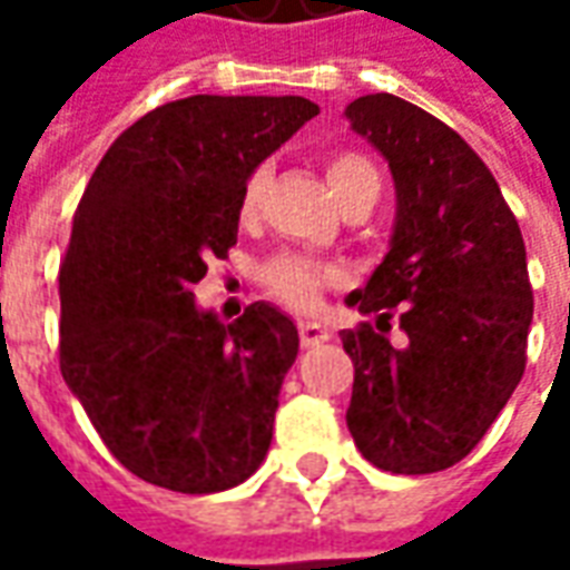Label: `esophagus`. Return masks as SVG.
<instances>
[{
    "label": "esophagus",
    "instance_id": "34e87169",
    "mask_svg": "<svg viewBox=\"0 0 570 570\" xmlns=\"http://www.w3.org/2000/svg\"><path fill=\"white\" fill-rule=\"evenodd\" d=\"M298 338H302V347H317L330 338V333L321 323H298Z\"/></svg>",
    "mask_w": 570,
    "mask_h": 570
}]
</instances>
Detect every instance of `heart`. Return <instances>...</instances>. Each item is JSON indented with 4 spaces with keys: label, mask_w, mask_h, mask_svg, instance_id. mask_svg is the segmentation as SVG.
Returning a JSON list of instances; mask_svg holds the SVG:
<instances>
[{
    "label": "heart",
    "mask_w": 570,
    "mask_h": 570,
    "mask_svg": "<svg viewBox=\"0 0 570 570\" xmlns=\"http://www.w3.org/2000/svg\"><path fill=\"white\" fill-rule=\"evenodd\" d=\"M268 176H272L268 164H259L244 179V188H240V216L244 219L259 210L262 195L268 188ZM326 179H330V188H333V195L342 207L357 198H379V174H375L370 158L360 151L330 155ZM338 277H342L338 268L311 259V256H302V253H281V256H274L262 265V284L268 286L272 296L293 305V308L317 305L323 289L338 284Z\"/></svg>",
    "instance_id": "obj_1"
}]
</instances>
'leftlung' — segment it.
Segmentation results:
<instances>
[{
    "label": "left lung",
    "instance_id": "1",
    "mask_svg": "<svg viewBox=\"0 0 570 570\" xmlns=\"http://www.w3.org/2000/svg\"><path fill=\"white\" fill-rule=\"evenodd\" d=\"M345 118L396 186L391 249L345 298L379 314L342 330L347 430L379 470L436 473L473 452L522 382L534 314L525 240L485 161L440 118L394 94L357 97ZM394 307L400 348L386 338Z\"/></svg>",
    "mask_w": 570,
    "mask_h": 570
}]
</instances>
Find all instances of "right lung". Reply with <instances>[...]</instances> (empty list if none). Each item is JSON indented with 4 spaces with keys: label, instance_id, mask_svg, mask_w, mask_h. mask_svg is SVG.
Returning a JSON list of instances; mask_svg holds the SVG:
<instances>
[{
    "label": "right lung",
    "instance_id": "1",
    "mask_svg": "<svg viewBox=\"0 0 570 570\" xmlns=\"http://www.w3.org/2000/svg\"><path fill=\"white\" fill-rule=\"evenodd\" d=\"M317 112L305 97L164 104L81 195L60 265V372L106 449L151 485L235 489L268 454L296 323L253 302L225 326L191 286L237 244L249 170Z\"/></svg>",
    "mask_w": 570,
    "mask_h": 570
}]
</instances>
